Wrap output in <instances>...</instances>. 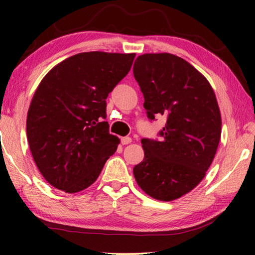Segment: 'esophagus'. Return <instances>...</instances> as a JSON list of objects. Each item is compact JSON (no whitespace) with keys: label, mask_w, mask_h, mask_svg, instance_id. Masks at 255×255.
Segmentation results:
<instances>
[{"label":"esophagus","mask_w":255,"mask_h":255,"mask_svg":"<svg viewBox=\"0 0 255 255\" xmlns=\"http://www.w3.org/2000/svg\"><path fill=\"white\" fill-rule=\"evenodd\" d=\"M120 140H122V144H123V145H127V144H130V143H131V141H132V139H131V138H130V137H123V138H122V139H120Z\"/></svg>","instance_id":"1"}]
</instances>
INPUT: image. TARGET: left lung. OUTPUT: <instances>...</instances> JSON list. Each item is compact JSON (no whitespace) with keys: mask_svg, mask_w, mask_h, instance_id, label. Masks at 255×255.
I'll return each mask as SVG.
<instances>
[{"mask_svg":"<svg viewBox=\"0 0 255 255\" xmlns=\"http://www.w3.org/2000/svg\"><path fill=\"white\" fill-rule=\"evenodd\" d=\"M149 120L165 116L161 140L143 138L145 156L133 176L154 199L171 201L204 179L222 133L221 111L206 77L178 56L144 54L133 63Z\"/></svg>","mask_w":255,"mask_h":255,"instance_id":"8db88e82","label":"left lung"}]
</instances>
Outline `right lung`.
I'll return each mask as SVG.
<instances>
[{
    "label": "right lung",
    "mask_w": 255,
    "mask_h": 255,
    "mask_svg": "<svg viewBox=\"0 0 255 255\" xmlns=\"http://www.w3.org/2000/svg\"><path fill=\"white\" fill-rule=\"evenodd\" d=\"M135 54L89 51L71 56L47 73L27 116L33 161L53 187L75 193L98 179L117 150L106 119L108 98L130 71Z\"/></svg>",
    "instance_id": "1"
}]
</instances>
